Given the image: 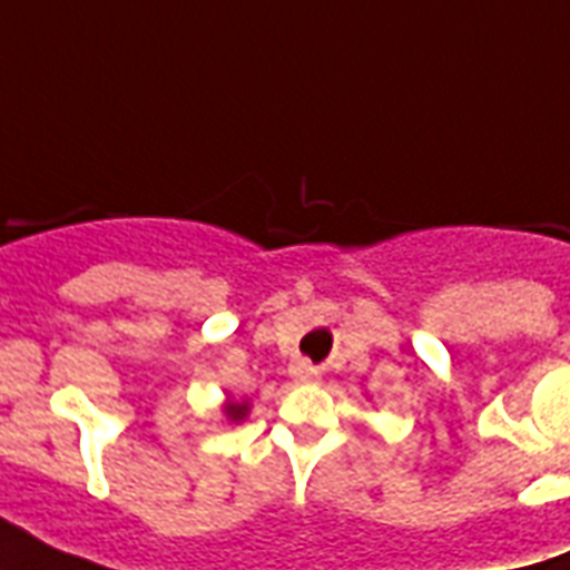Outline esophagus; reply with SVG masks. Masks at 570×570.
I'll return each instance as SVG.
<instances>
[{"label":"esophagus","instance_id":"obj_1","mask_svg":"<svg viewBox=\"0 0 570 570\" xmlns=\"http://www.w3.org/2000/svg\"><path fill=\"white\" fill-rule=\"evenodd\" d=\"M289 373H293L295 381H316V379H320V373H316V370H313L307 361H295Z\"/></svg>","mask_w":570,"mask_h":570}]
</instances>
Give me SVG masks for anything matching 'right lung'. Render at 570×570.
I'll return each instance as SVG.
<instances>
[{
  "label": "right lung",
  "mask_w": 570,
  "mask_h": 570,
  "mask_svg": "<svg viewBox=\"0 0 570 570\" xmlns=\"http://www.w3.org/2000/svg\"><path fill=\"white\" fill-rule=\"evenodd\" d=\"M248 411H250L248 402H227V405H224V414H227L230 423H242V420L248 416Z\"/></svg>",
  "instance_id": "right-lung-1"
}]
</instances>
